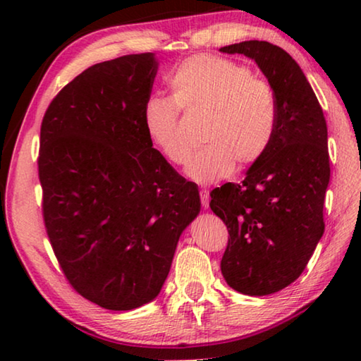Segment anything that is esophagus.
I'll list each match as a JSON object with an SVG mask.
<instances>
[{"label": "esophagus", "instance_id": "1", "mask_svg": "<svg viewBox=\"0 0 361 361\" xmlns=\"http://www.w3.org/2000/svg\"><path fill=\"white\" fill-rule=\"evenodd\" d=\"M200 204H202L204 209H209V202H210V194L209 189H200Z\"/></svg>", "mask_w": 361, "mask_h": 361}]
</instances>
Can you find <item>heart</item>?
I'll use <instances>...</instances> for the list:
<instances>
[{
	"instance_id": "heart-1",
	"label": "heart",
	"mask_w": 361,
	"mask_h": 361,
	"mask_svg": "<svg viewBox=\"0 0 361 361\" xmlns=\"http://www.w3.org/2000/svg\"><path fill=\"white\" fill-rule=\"evenodd\" d=\"M172 97L152 95L143 106V127L151 143L170 164L183 166L192 146L183 137L180 113L207 111V142L186 173L195 183H215L234 173L235 164L259 162L276 138L279 103L272 84L235 60L199 54L169 76Z\"/></svg>"
}]
</instances>
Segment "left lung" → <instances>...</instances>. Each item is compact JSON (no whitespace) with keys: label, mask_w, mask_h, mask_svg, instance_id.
<instances>
[{"label":"left lung","mask_w":361,"mask_h":361,"mask_svg":"<svg viewBox=\"0 0 361 361\" xmlns=\"http://www.w3.org/2000/svg\"><path fill=\"white\" fill-rule=\"evenodd\" d=\"M219 51L253 59L277 95V132L266 156L240 185L210 192V209L229 232L224 280L243 295H272L301 276L325 231L326 121L302 70L282 47L253 39Z\"/></svg>","instance_id":"8db88e82"}]
</instances>
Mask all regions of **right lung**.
I'll use <instances>...</instances> for the list:
<instances>
[{
	"mask_svg": "<svg viewBox=\"0 0 361 361\" xmlns=\"http://www.w3.org/2000/svg\"><path fill=\"white\" fill-rule=\"evenodd\" d=\"M156 73L152 52L89 66L41 122L47 237L68 283L109 310L159 295L181 232L200 212L195 183L176 173L145 132Z\"/></svg>",
	"mask_w": 361,
	"mask_h": 361,
	"instance_id": "right-lung-1",
	"label": "right lung"
}]
</instances>
